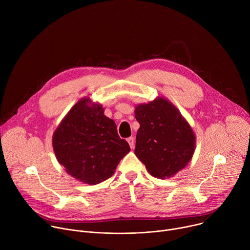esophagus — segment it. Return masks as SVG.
<instances>
[{
  "mask_svg": "<svg viewBox=\"0 0 250 250\" xmlns=\"http://www.w3.org/2000/svg\"><path fill=\"white\" fill-rule=\"evenodd\" d=\"M126 140H127V142H128V145H129L130 148H133V147H134V138H133L132 136H130V137H128Z\"/></svg>",
  "mask_w": 250,
  "mask_h": 250,
  "instance_id": "obj_1",
  "label": "esophagus"
}]
</instances>
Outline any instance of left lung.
<instances>
[{"instance_id": "left-lung-1", "label": "left lung", "mask_w": 250, "mask_h": 250, "mask_svg": "<svg viewBox=\"0 0 250 250\" xmlns=\"http://www.w3.org/2000/svg\"><path fill=\"white\" fill-rule=\"evenodd\" d=\"M134 153L154 177L175 175L191 160L195 135L175 106L163 98L136 106Z\"/></svg>"}]
</instances>
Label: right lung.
<instances>
[{"instance_id": "obj_1", "label": "right lung", "mask_w": 250, "mask_h": 250, "mask_svg": "<svg viewBox=\"0 0 250 250\" xmlns=\"http://www.w3.org/2000/svg\"><path fill=\"white\" fill-rule=\"evenodd\" d=\"M79 101L56 128L52 145L67 173L84 183L99 184L115 173L130 150L118 134L116 123L104 115L102 105Z\"/></svg>"}]
</instances>
